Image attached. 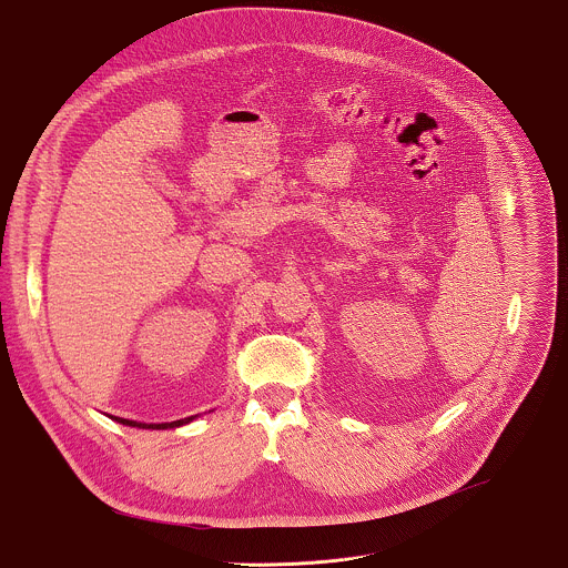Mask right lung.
Returning a JSON list of instances; mask_svg holds the SVG:
<instances>
[{"label": "right lung", "instance_id": "add662e5", "mask_svg": "<svg viewBox=\"0 0 568 568\" xmlns=\"http://www.w3.org/2000/svg\"><path fill=\"white\" fill-rule=\"evenodd\" d=\"M119 424L123 426H133V428H151V430H164V428H176V426H183V424H190L194 417H185V419H176L171 424H138V422H131V419H123V417H114Z\"/></svg>", "mask_w": 568, "mask_h": 568}]
</instances>
